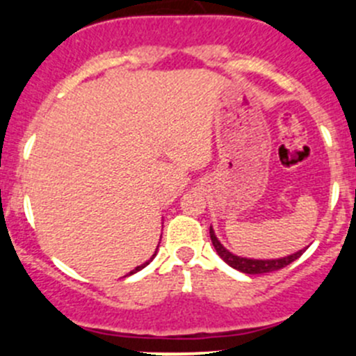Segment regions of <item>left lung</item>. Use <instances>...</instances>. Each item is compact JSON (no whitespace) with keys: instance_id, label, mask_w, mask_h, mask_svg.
I'll list each match as a JSON object with an SVG mask.
<instances>
[{"instance_id":"1","label":"left lung","mask_w":356,"mask_h":356,"mask_svg":"<svg viewBox=\"0 0 356 356\" xmlns=\"http://www.w3.org/2000/svg\"><path fill=\"white\" fill-rule=\"evenodd\" d=\"M210 239H211V243H213L215 250H217L218 257H220L225 264H229L232 268H236V270L245 272V274H251V275L281 270V268L288 267L289 264H293L294 260H298V258H300L305 251V250H300L298 253H293V254H289V257H284V258H277V260H251V258L236 257V254H232L231 251L225 250V248L220 245V241L217 239V236H215L213 229L211 227H210Z\"/></svg>"}]
</instances>
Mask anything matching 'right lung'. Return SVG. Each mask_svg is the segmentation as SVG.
I'll return each instance as SVG.
<instances>
[{"label": "right lung", "mask_w": 356, "mask_h": 356, "mask_svg": "<svg viewBox=\"0 0 356 356\" xmlns=\"http://www.w3.org/2000/svg\"><path fill=\"white\" fill-rule=\"evenodd\" d=\"M155 254H156V253H155ZM155 254H153V257H152V258H149V260H148V261H145V264H143V265H139V267H136V268H134V270H132V272H131V274H136V272H139V270H141V268H145V267H146V265H148V264H149V261H152V260H153V258H155ZM131 274H129V275H131Z\"/></svg>", "instance_id": "1"}]
</instances>
